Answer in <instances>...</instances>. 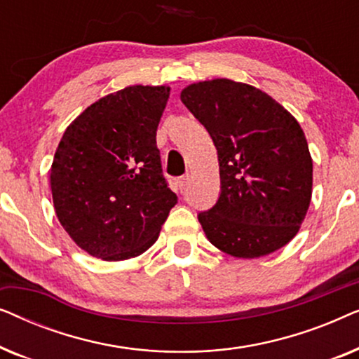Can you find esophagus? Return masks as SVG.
Here are the masks:
<instances>
[{
  "mask_svg": "<svg viewBox=\"0 0 359 359\" xmlns=\"http://www.w3.org/2000/svg\"><path fill=\"white\" fill-rule=\"evenodd\" d=\"M188 183H189V176L188 175L181 176V178L176 181V189H178V193H184V189H186V186H188Z\"/></svg>",
  "mask_w": 359,
  "mask_h": 359,
  "instance_id": "obj_1",
  "label": "esophagus"
}]
</instances>
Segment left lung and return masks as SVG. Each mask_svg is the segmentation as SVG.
<instances>
[{"instance_id": "obj_1", "label": "left lung", "mask_w": 359, "mask_h": 359, "mask_svg": "<svg viewBox=\"0 0 359 359\" xmlns=\"http://www.w3.org/2000/svg\"><path fill=\"white\" fill-rule=\"evenodd\" d=\"M219 156L220 194L198 219L209 242L259 258L291 242L312 196V158L299 122L258 88L225 78L181 91Z\"/></svg>"}]
</instances>
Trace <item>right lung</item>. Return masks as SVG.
Masks as SVG:
<instances>
[{
  "label": "right lung",
  "mask_w": 359,
  "mask_h": 359,
  "mask_svg": "<svg viewBox=\"0 0 359 359\" xmlns=\"http://www.w3.org/2000/svg\"><path fill=\"white\" fill-rule=\"evenodd\" d=\"M168 86H127L86 107L53 156L50 188L62 227L91 257H139L178 203L156 147Z\"/></svg>",
  "instance_id": "right-lung-1"
}]
</instances>
